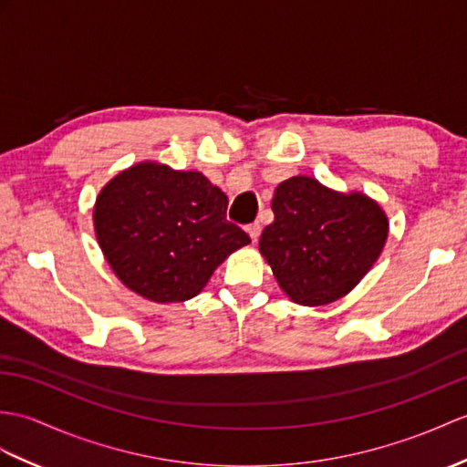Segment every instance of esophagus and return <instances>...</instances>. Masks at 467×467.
<instances>
[{"label":"esophagus","instance_id":"obj_1","mask_svg":"<svg viewBox=\"0 0 467 467\" xmlns=\"http://www.w3.org/2000/svg\"><path fill=\"white\" fill-rule=\"evenodd\" d=\"M246 233H248V236H251V241L256 243L258 236H260V224H258V223L248 224V226H246Z\"/></svg>","mask_w":467,"mask_h":467}]
</instances>
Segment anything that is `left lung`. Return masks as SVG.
Here are the masks:
<instances>
[{
	"mask_svg": "<svg viewBox=\"0 0 467 467\" xmlns=\"http://www.w3.org/2000/svg\"><path fill=\"white\" fill-rule=\"evenodd\" d=\"M273 213L258 248L296 305L322 306L348 295L388 238L380 204L362 192H336L312 177L280 182Z\"/></svg>",
	"mask_w": 467,
	"mask_h": 467,
	"instance_id": "left-lung-1",
	"label": "left lung"
}]
</instances>
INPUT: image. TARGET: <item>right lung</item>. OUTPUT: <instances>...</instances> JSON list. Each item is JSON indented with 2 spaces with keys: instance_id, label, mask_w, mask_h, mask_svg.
Segmentation results:
<instances>
[{
  "instance_id": "1",
  "label": "right lung",
  "mask_w": 467,
  "mask_h": 467,
  "mask_svg": "<svg viewBox=\"0 0 467 467\" xmlns=\"http://www.w3.org/2000/svg\"><path fill=\"white\" fill-rule=\"evenodd\" d=\"M226 194L199 171L139 162L105 184L93 209L97 243L121 283L153 302H182L207 286L251 238L226 221Z\"/></svg>"
}]
</instances>
